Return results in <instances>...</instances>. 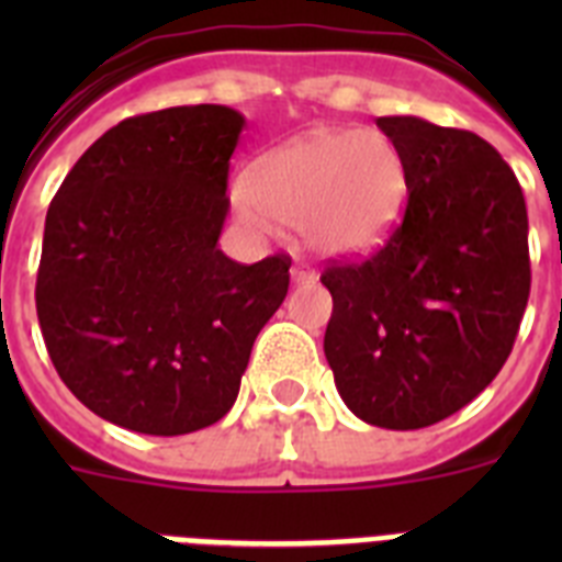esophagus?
Here are the masks:
<instances>
[{
  "label": "esophagus",
  "instance_id": "esophagus-1",
  "mask_svg": "<svg viewBox=\"0 0 562 562\" xmlns=\"http://www.w3.org/2000/svg\"><path fill=\"white\" fill-rule=\"evenodd\" d=\"M290 276H292V284H312V281L317 278V272L312 270L310 265H304V261H295L290 270Z\"/></svg>",
  "mask_w": 562,
  "mask_h": 562
}]
</instances>
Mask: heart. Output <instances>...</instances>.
I'll list each match as a JSON object with an SVG mask.
<instances>
[{"label": "heart", "instance_id": "1", "mask_svg": "<svg viewBox=\"0 0 562 562\" xmlns=\"http://www.w3.org/2000/svg\"><path fill=\"white\" fill-rule=\"evenodd\" d=\"M408 166L382 132L317 128L261 154L233 211L252 231H301L324 256H366L400 220Z\"/></svg>", "mask_w": 562, "mask_h": 562}]
</instances>
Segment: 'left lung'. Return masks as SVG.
Here are the masks:
<instances>
[{
    "label": "left lung",
    "instance_id": "1",
    "mask_svg": "<svg viewBox=\"0 0 562 562\" xmlns=\"http://www.w3.org/2000/svg\"><path fill=\"white\" fill-rule=\"evenodd\" d=\"M408 166V205L360 265L326 267L324 351L342 402L389 430L428 428L495 380L529 301V220L513 168L479 134L376 117Z\"/></svg>",
    "mask_w": 562,
    "mask_h": 562
}]
</instances>
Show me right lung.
I'll list each match as a JSON object with an SVG mask.
<instances>
[{
  "instance_id": "right-lung-1",
  "label": "right lung",
  "mask_w": 562,
  "mask_h": 562,
  "mask_svg": "<svg viewBox=\"0 0 562 562\" xmlns=\"http://www.w3.org/2000/svg\"><path fill=\"white\" fill-rule=\"evenodd\" d=\"M241 128L220 103L128 117L49 202L36 278L44 346L92 414L134 434L220 422L290 290L286 256L238 265L216 247Z\"/></svg>"
}]
</instances>
